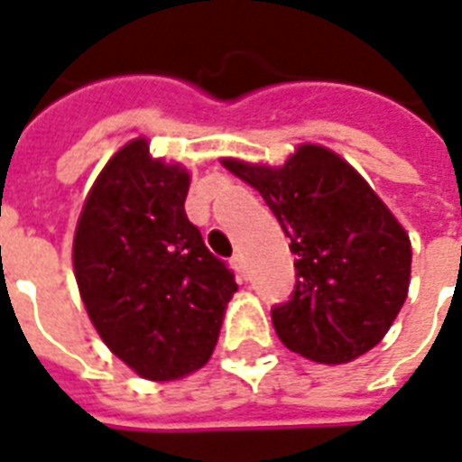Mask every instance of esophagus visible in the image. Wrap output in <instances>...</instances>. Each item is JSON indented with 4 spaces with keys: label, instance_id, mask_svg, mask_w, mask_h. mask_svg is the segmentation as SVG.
<instances>
[{
    "label": "esophagus",
    "instance_id": "obj_1",
    "mask_svg": "<svg viewBox=\"0 0 462 462\" xmlns=\"http://www.w3.org/2000/svg\"><path fill=\"white\" fill-rule=\"evenodd\" d=\"M230 264H232V269L237 272V274H245V257H242L240 252H237V254L230 259Z\"/></svg>",
    "mask_w": 462,
    "mask_h": 462
}]
</instances>
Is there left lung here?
<instances>
[{"instance_id": "1", "label": "left lung", "mask_w": 462, "mask_h": 462, "mask_svg": "<svg viewBox=\"0 0 462 462\" xmlns=\"http://www.w3.org/2000/svg\"><path fill=\"white\" fill-rule=\"evenodd\" d=\"M222 166L257 188L291 240L296 286L272 309L279 340L323 365L372 350L404 306L411 242L370 183L318 144H300L279 169Z\"/></svg>"}]
</instances>
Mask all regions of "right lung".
<instances>
[{
	"label": "right lung",
	"mask_w": 462,
	"mask_h": 462,
	"mask_svg": "<svg viewBox=\"0 0 462 462\" xmlns=\"http://www.w3.org/2000/svg\"><path fill=\"white\" fill-rule=\"evenodd\" d=\"M190 176L122 146L88 193L73 240L75 282L112 353L153 382L203 367L237 291L227 264L186 215Z\"/></svg>",
	"instance_id": "right-lung-1"
}]
</instances>
